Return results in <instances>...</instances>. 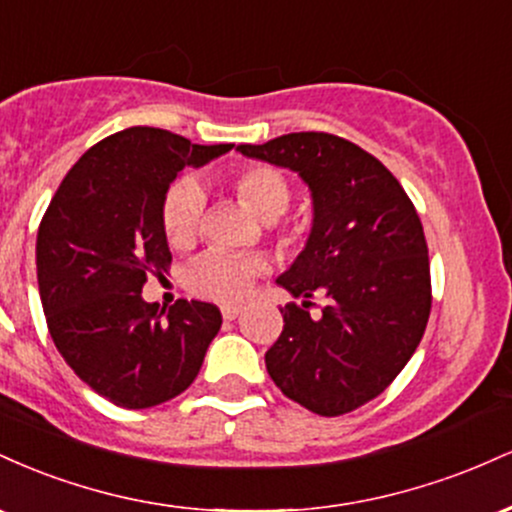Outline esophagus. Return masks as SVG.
Here are the masks:
<instances>
[{"label":"esophagus","mask_w":512,"mask_h":512,"mask_svg":"<svg viewBox=\"0 0 512 512\" xmlns=\"http://www.w3.org/2000/svg\"><path fill=\"white\" fill-rule=\"evenodd\" d=\"M221 315H223V320H236V317L240 315V305H223Z\"/></svg>","instance_id":"obj_1"}]
</instances>
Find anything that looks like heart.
<instances>
[{"label": "heart", "instance_id": "b5f03b06", "mask_svg": "<svg viewBox=\"0 0 512 512\" xmlns=\"http://www.w3.org/2000/svg\"><path fill=\"white\" fill-rule=\"evenodd\" d=\"M233 190L248 207L269 221L284 240H298L303 236V226L298 223H279L281 214L291 204V182L279 168L245 166L233 175ZM204 197L202 185L192 178H182L168 187L163 197L161 219L168 243L173 248H190L199 238L204 221ZM262 272V262L255 257L233 255V252L209 250L187 269V286L199 296L214 301H238L250 289L252 279Z\"/></svg>", "mask_w": 512, "mask_h": 512}]
</instances>
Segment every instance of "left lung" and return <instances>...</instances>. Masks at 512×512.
I'll return each instance as SVG.
<instances>
[{"label":"left lung","mask_w":512,"mask_h":512,"mask_svg":"<svg viewBox=\"0 0 512 512\" xmlns=\"http://www.w3.org/2000/svg\"><path fill=\"white\" fill-rule=\"evenodd\" d=\"M289 168L313 195V228L289 272L284 330L264 354L286 397L320 416L349 414L407 366L431 315V267L419 214L395 175L361 146L327 132L240 144ZM328 298L320 316L309 298Z\"/></svg>","instance_id":"8db88e82"}]
</instances>
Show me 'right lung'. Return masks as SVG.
Listing matches in <instances>:
<instances>
[{
    "instance_id": "obj_1",
    "label": "right lung",
    "mask_w": 512,
    "mask_h": 512,
    "mask_svg": "<svg viewBox=\"0 0 512 512\" xmlns=\"http://www.w3.org/2000/svg\"><path fill=\"white\" fill-rule=\"evenodd\" d=\"M231 149L122 129L74 163L40 221L35 264L52 342L117 407L149 409L185 392L221 330L216 305L180 298L166 313L142 289L173 260L161 219L170 182Z\"/></svg>"
}]
</instances>
